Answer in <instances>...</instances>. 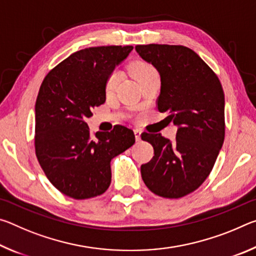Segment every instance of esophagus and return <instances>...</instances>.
I'll use <instances>...</instances> for the list:
<instances>
[{
  "instance_id": "esophagus-1",
  "label": "esophagus",
  "mask_w": 256,
  "mask_h": 256,
  "mask_svg": "<svg viewBox=\"0 0 256 256\" xmlns=\"http://www.w3.org/2000/svg\"><path fill=\"white\" fill-rule=\"evenodd\" d=\"M134 136H136V141H140L141 140V131H140V130H138V128L134 130Z\"/></svg>"
}]
</instances>
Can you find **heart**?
I'll use <instances>...</instances> for the list:
<instances>
[{
	"label": "heart",
	"instance_id": "b5f03b06",
	"mask_svg": "<svg viewBox=\"0 0 256 256\" xmlns=\"http://www.w3.org/2000/svg\"><path fill=\"white\" fill-rule=\"evenodd\" d=\"M130 71H131L132 76L136 80H140L144 76L149 74V73L154 72V68L150 66L149 63L144 62V60H134L130 64ZM120 76L116 71H112L110 76H107L105 82V92L107 94H110L116 89V86L118 84Z\"/></svg>",
	"mask_w": 256,
	"mask_h": 256
}]
</instances>
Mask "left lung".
Here are the masks:
<instances>
[{"instance_id": "8db88e82", "label": "left lung", "mask_w": 256, "mask_h": 256, "mask_svg": "<svg viewBox=\"0 0 256 256\" xmlns=\"http://www.w3.org/2000/svg\"><path fill=\"white\" fill-rule=\"evenodd\" d=\"M160 73V112L178 126L174 144L144 132L154 156L141 166L144 184L156 196L178 198L200 188L214 166L224 140V94L219 78L196 52L182 45H138Z\"/></svg>"}]
</instances>
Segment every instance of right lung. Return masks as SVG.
Instances as JSON below:
<instances>
[{"label": "right lung", "instance_id": "1", "mask_svg": "<svg viewBox=\"0 0 256 256\" xmlns=\"http://www.w3.org/2000/svg\"><path fill=\"white\" fill-rule=\"evenodd\" d=\"M133 46L89 47L47 73L36 99L34 150L60 193L76 200L100 196L112 180L110 160L132 146V130L118 125L94 136L84 120L106 100L105 82Z\"/></svg>", "mask_w": 256, "mask_h": 256}]
</instances>
